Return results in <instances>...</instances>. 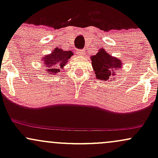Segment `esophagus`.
I'll return each mask as SVG.
<instances>
[{
    "mask_svg": "<svg viewBox=\"0 0 158 158\" xmlns=\"http://www.w3.org/2000/svg\"><path fill=\"white\" fill-rule=\"evenodd\" d=\"M77 53L79 54V55H83V54L85 53V50L84 49H81V50H77Z\"/></svg>",
    "mask_w": 158,
    "mask_h": 158,
    "instance_id": "1",
    "label": "esophagus"
}]
</instances>
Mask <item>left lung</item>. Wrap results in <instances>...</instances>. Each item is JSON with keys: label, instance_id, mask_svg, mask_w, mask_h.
I'll return each instance as SVG.
<instances>
[{"label": "left lung", "instance_id": "obj_1", "mask_svg": "<svg viewBox=\"0 0 158 158\" xmlns=\"http://www.w3.org/2000/svg\"><path fill=\"white\" fill-rule=\"evenodd\" d=\"M91 60L97 79L103 81L110 79L114 75L115 70H119L122 67L121 61L112 57L104 49H100L95 56H91Z\"/></svg>", "mask_w": 158, "mask_h": 158}]
</instances>
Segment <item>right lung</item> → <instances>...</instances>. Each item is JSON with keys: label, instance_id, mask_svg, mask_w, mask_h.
<instances>
[{"label": "right lung", "instance_id": "1", "mask_svg": "<svg viewBox=\"0 0 158 158\" xmlns=\"http://www.w3.org/2000/svg\"><path fill=\"white\" fill-rule=\"evenodd\" d=\"M71 51H64L61 49L56 48L51 54L45 56L43 59L45 67H48V73L56 74L60 71V69L67 64L68 59L73 55Z\"/></svg>", "mask_w": 158, "mask_h": 158}]
</instances>
